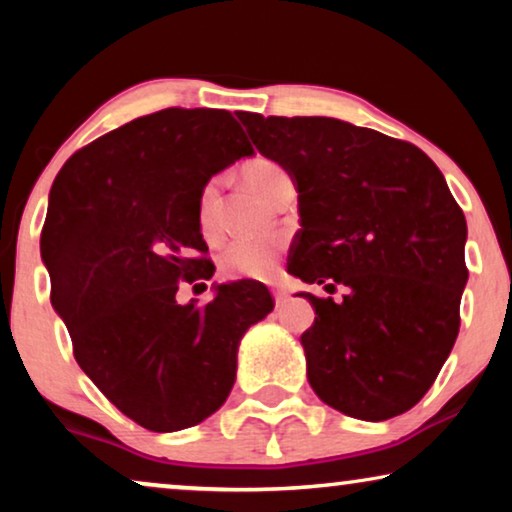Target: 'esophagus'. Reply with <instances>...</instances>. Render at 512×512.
Here are the masks:
<instances>
[{
  "label": "esophagus",
  "mask_w": 512,
  "mask_h": 512,
  "mask_svg": "<svg viewBox=\"0 0 512 512\" xmlns=\"http://www.w3.org/2000/svg\"><path fill=\"white\" fill-rule=\"evenodd\" d=\"M272 298H275L277 307H282V305H286V300H289V293L282 289H272Z\"/></svg>",
  "instance_id": "34e87169"
}]
</instances>
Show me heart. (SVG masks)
<instances>
[{
	"instance_id": "1",
	"label": "heart",
	"mask_w": 512,
	"mask_h": 512,
	"mask_svg": "<svg viewBox=\"0 0 512 512\" xmlns=\"http://www.w3.org/2000/svg\"><path fill=\"white\" fill-rule=\"evenodd\" d=\"M242 177L265 200H272V195L279 191V186L289 179L282 167L275 160L256 158L244 165ZM198 223L202 235L207 240H214L219 235V179H209L200 188L198 195ZM284 251V242L279 237H258V240H235L223 251L221 268L228 277L256 279L265 282L277 275L279 256Z\"/></svg>"
}]
</instances>
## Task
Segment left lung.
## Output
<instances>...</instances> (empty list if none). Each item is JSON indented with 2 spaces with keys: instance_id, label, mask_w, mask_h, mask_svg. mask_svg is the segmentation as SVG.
I'll list each match as a JSON object with an SVG mask.
<instances>
[{
  "instance_id": "1",
  "label": "left lung",
  "mask_w": 512,
  "mask_h": 512,
  "mask_svg": "<svg viewBox=\"0 0 512 512\" xmlns=\"http://www.w3.org/2000/svg\"><path fill=\"white\" fill-rule=\"evenodd\" d=\"M251 142L291 174L300 237L289 265L310 300L300 335L314 394L382 422L422 401L459 333L466 219L415 144L326 116L242 114Z\"/></svg>"
}]
</instances>
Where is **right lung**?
I'll return each instance as SVG.
<instances>
[{
    "instance_id": "obj_1",
    "label": "right lung",
    "mask_w": 512,
    "mask_h": 512,
    "mask_svg": "<svg viewBox=\"0 0 512 512\" xmlns=\"http://www.w3.org/2000/svg\"><path fill=\"white\" fill-rule=\"evenodd\" d=\"M254 149L223 109H163L83 146L48 195L41 261L74 359L132 422L200 424L235 384L242 335L272 312L263 284L216 286L198 307L179 282L209 279L200 188Z\"/></svg>"
}]
</instances>
